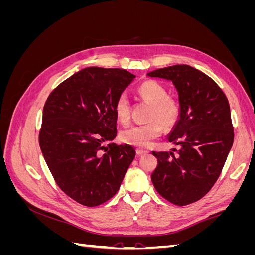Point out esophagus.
<instances>
[{
	"label": "esophagus",
	"instance_id": "34e87169",
	"mask_svg": "<svg viewBox=\"0 0 255 255\" xmlns=\"http://www.w3.org/2000/svg\"><path fill=\"white\" fill-rule=\"evenodd\" d=\"M149 152L146 150H143V149H136V154L138 156H142V155H145V154H148Z\"/></svg>",
	"mask_w": 255,
	"mask_h": 255
}]
</instances>
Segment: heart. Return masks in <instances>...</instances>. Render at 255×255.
<instances>
[{
    "label": "heart",
    "instance_id": "b5f03b06",
    "mask_svg": "<svg viewBox=\"0 0 255 255\" xmlns=\"http://www.w3.org/2000/svg\"><path fill=\"white\" fill-rule=\"evenodd\" d=\"M138 94L151 104L148 115L150 121L123 129L120 139L126 144L146 149L163 133V127L170 128L177 122L180 118V105L174 99L168 97L167 89L155 81L142 83L138 88ZM114 111L117 120L122 125H128L130 119V105L126 92H121L116 99Z\"/></svg>",
    "mask_w": 255,
    "mask_h": 255
}]
</instances>
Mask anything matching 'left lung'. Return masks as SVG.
I'll return each mask as SVG.
<instances>
[{
    "label": "left lung",
    "mask_w": 255,
    "mask_h": 255,
    "mask_svg": "<svg viewBox=\"0 0 255 255\" xmlns=\"http://www.w3.org/2000/svg\"><path fill=\"white\" fill-rule=\"evenodd\" d=\"M148 76L171 81L180 103V118L168 135L180 149L152 152L157 158L152 183L169 202L194 203L214 186L232 148L229 101L210 76L188 65L160 68Z\"/></svg>",
    "instance_id": "1"
}]
</instances>
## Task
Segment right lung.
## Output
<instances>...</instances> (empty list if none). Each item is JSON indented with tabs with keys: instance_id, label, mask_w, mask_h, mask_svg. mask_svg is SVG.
Wrapping results in <instances>:
<instances>
[{
	"instance_id": "add662e5",
	"label": "right lung",
	"mask_w": 255,
	"mask_h": 255,
	"mask_svg": "<svg viewBox=\"0 0 255 255\" xmlns=\"http://www.w3.org/2000/svg\"><path fill=\"white\" fill-rule=\"evenodd\" d=\"M136 76L123 69L88 67L54 89L43 107L39 145L59 188L85 206L118 191L135 157L117 136L114 105Z\"/></svg>"
}]
</instances>
